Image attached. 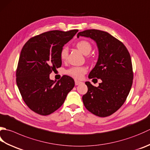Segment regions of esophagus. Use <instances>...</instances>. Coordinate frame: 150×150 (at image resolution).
<instances>
[{
	"label": "esophagus",
	"instance_id": "1",
	"mask_svg": "<svg viewBox=\"0 0 150 150\" xmlns=\"http://www.w3.org/2000/svg\"><path fill=\"white\" fill-rule=\"evenodd\" d=\"M75 85H79L83 83H82L81 81H79L78 80H75Z\"/></svg>",
	"mask_w": 150,
	"mask_h": 150
}]
</instances>
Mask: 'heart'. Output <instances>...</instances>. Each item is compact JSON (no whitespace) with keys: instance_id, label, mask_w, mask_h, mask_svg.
<instances>
[{"instance_id":"heart-1","label":"heart","mask_w":150,"mask_h":150,"mask_svg":"<svg viewBox=\"0 0 150 150\" xmlns=\"http://www.w3.org/2000/svg\"><path fill=\"white\" fill-rule=\"evenodd\" d=\"M76 46L79 51H81L84 54H88L91 50H92V46L91 44L86 40H81L77 42ZM68 54V49L66 47H64L60 51V58L62 60H65L67 57ZM87 69L84 66H75L72 67L71 68L67 69L66 71L67 74L69 75L71 77L76 79H82L83 75L86 73Z\"/></svg>"}]
</instances>
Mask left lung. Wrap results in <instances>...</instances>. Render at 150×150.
I'll use <instances>...</instances> for the list:
<instances>
[{"label":"left lung","instance_id":"left-lung-1","mask_svg":"<svg viewBox=\"0 0 150 150\" xmlns=\"http://www.w3.org/2000/svg\"><path fill=\"white\" fill-rule=\"evenodd\" d=\"M84 36L95 41L99 57L89 79H100L98 87L86 82L88 92L83 96L86 109L99 117L114 113L125 101L133 80L130 54L124 43L108 32L90 29L79 32L77 38Z\"/></svg>","mask_w":150,"mask_h":150}]
</instances>
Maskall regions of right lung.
I'll return each mask as SVG.
<instances>
[{
    "label": "right lung",
    "instance_id": "add662e5",
    "mask_svg": "<svg viewBox=\"0 0 150 150\" xmlns=\"http://www.w3.org/2000/svg\"><path fill=\"white\" fill-rule=\"evenodd\" d=\"M79 30H51L29 39L21 52L16 83L23 101L30 109L43 116L58 109L75 86L74 80L64 75L56 81L49 79L62 66L60 51Z\"/></svg>",
    "mask_w": 150,
    "mask_h": 150
}]
</instances>
